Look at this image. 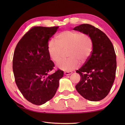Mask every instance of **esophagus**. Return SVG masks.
Segmentation results:
<instances>
[{
  "mask_svg": "<svg viewBox=\"0 0 125 125\" xmlns=\"http://www.w3.org/2000/svg\"><path fill=\"white\" fill-rule=\"evenodd\" d=\"M72 73H73V72H71V71H66L64 73V74H65V75H70Z\"/></svg>",
  "mask_w": 125,
  "mask_h": 125,
  "instance_id": "esophagus-1",
  "label": "esophagus"
}]
</instances>
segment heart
Returning a JSON list of instances; mask_svg holds the SVG:
<instances>
[{"mask_svg": "<svg viewBox=\"0 0 125 125\" xmlns=\"http://www.w3.org/2000/svg\"><path fill=\"white\" fill-rule=\"evenodd\" d=\"M55 41H51L48 46L49 56L53 62H58L62 57L63 51L68 50V56L70 58L61 60L57 65L63 71L77 68L80 65L79 60L85 62L92 53L93 42L86 33L67 30L57 35Z\"/></svg>", "mask_w": 125, "mask_h": 125, "instance_id": "obj_1", "label": "heart"}]
</instances>
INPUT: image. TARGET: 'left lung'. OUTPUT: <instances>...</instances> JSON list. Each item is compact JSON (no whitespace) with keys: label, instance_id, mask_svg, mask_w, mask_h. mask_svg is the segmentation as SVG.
Listing matches in <instances>:
<instances>
[{"label":"left lung","instance_id":"left-lung-1","mask_svg":"<svg viewBox=\"0 0 125 125\" xmlns=\"http://www.w3.org/2000/svg\"><path fill=\"white\" fill-rule=\"evenodd\" d=\"M73 30L88 34L93 44L90 57L76 71L81 78L75 89L86 100L100 101L108 95L115 80L117 65L114 46L103 32L92 25L81 24Z\"/></svg>","mask_w":125,"mask_h":125}]
</instances>
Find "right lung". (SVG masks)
I'll list each match as a JSON object with an SVG mask.
<instances>
[{
	"instance_id": "1",
	"label": "right lung",
	"mask_w": 125,
	"mask_h": 125,
	"mask_svg": "<svg viewBox=\"0 0 125 125\" xmlns=\"http://www.w3.org/2000/svg\"><path fill=\"white\" fill-rule=\"evenodd\" d=\"M59 28L34 26L18 43L13 57L15 82L26 100L40 105L54 97L63 71L54 67L48 52V41Z\"/></svg>"
}]
</instances>
